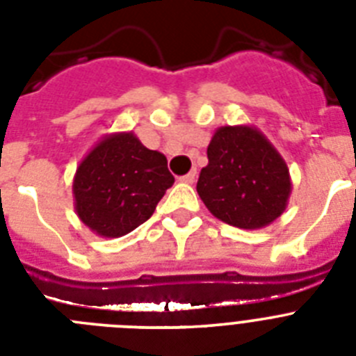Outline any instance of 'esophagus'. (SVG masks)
Here are the masks:
<instances>
[{"label": "esophagus", "instance_id": "obj_1", "mask_svg": "<svg viewBox=\"0 0 356 356\" xmlns=\"http://www.w3.org/2000/svg\"><path fill=\"white\" fill-rule=\"evenodd\" d=\"M196 176H197V171L196 169H193L191 172H187L185 176H181L180 181H184V184H194V181H196Z\"/></svg>", "mask_w": 356, "mask_h": 356}]
</instances>
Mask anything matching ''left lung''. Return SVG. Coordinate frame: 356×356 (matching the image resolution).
Wrapping results in <instances>:
<instances>
[{
    "label": "left lung",
    "mask_w": 356,
    "mask_h": 356,
    "mask_svg": "<svg viewBox=\"0 0 356 356\" xmlns=\"http://www.w3.org/2000/svg\"><path fill=\"white\" fill-rule=\"evenodd\" d=\"M197 194L212 216L242 229L269 226L285 212L292 181L284 156L259 128L221 127L207 149Z\"/></svg>",
    "instance_id": "8db88e82"
}]
</instances>
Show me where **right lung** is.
Listing matches in <instances>:
<instances>
[{
    "label": "right lung",
    "instance_id": "obj_1",
    "mask_svg": "<svg viewBox=\"0 0 356 356\" xmlns=\"http://www.w3.org/2000/svg\"><path fill=\"white\" fill-rule=\"evenodd\" d=\"M172 184L168 159L134 131L105 135L76 168L74 212L99 237H122L153 216Z\"/></svg>",
    "mask_w": 356,
    "mask_h": 356
}]
</instances>
